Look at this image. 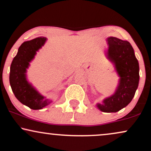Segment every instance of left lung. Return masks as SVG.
I'll return each instance as SVG.
<instances>
[{"mask_svg": "<svg viewBox=\"0 0 151 151\" xmlns=\"http://www.w3.org/2000/svg\"><path fill=\"white\" fill-rule=\"evenodd\" d=\"M108 57L115 65L119 74V86L114 95L97 106L105 112H116L126 107L134 98L139 81V66L130 43L109 37Z\"/></svg>", "mask_w": 151, "mask_h": 151, "instance_id": "8db88e82", "label": "left lung"}]
</instances>
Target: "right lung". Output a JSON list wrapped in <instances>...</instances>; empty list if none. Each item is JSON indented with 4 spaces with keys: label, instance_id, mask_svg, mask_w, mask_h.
<instances>
[{
    "label": "right lung",
    "instance_id": "right-lung-1",
    "mask_svg": "<svg viewBox=\"0 0 151 151\" xmlns=\"http://www.w3.org/2000/svg\"><path fill=\"white\" fill-rule=\"evenodd\" d=\"M46 41V38L38 37L24 42L19 46L10 66V83L14 96L19 102L33 110L42 109L50 103L28 83L25 74L29 62Z\"/></svg>",
    "mask_w": 151,
    "mask_h": 151
}]
</instances>
